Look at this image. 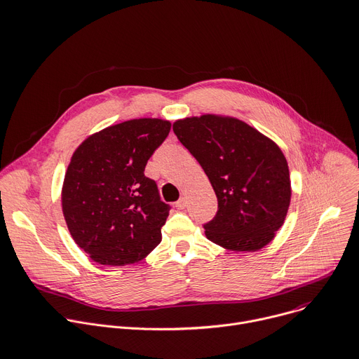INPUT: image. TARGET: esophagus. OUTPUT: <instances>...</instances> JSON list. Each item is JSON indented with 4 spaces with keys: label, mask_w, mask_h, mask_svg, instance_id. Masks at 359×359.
<instances>
[{
    "label": "esophagus",
    "mask_w": 359,
    "mask_h": 359,
    "mask_svg": "<svg viewBox=\"0 0 359 359\" xmlns=\"http://www.w3.org/2000/svg\"><path fill=\"white\" fill-rule=\"evenodd\" d=\"M175 207H177L178 210H184V208L187 207V200H185V198H181V200H180V201H177Z\"/></svg>",
    "instance_id": "obj_1"
}]
</instances>
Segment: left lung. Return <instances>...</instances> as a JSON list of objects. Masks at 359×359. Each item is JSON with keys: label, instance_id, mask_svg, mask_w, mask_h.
Listing matches in <instances>:
<instances>
[{"label": "left lung", "instance_id": "1", "mask_svg": "<svg viewBox=\"0 0 359 359\" xmlns=\"http://www.w3.org/2000/svg\"><path fill=\"white\" fill-rule=\"evenodd\" d=\"M172 130L200 163L217 195V215L204 225L208 240L238 252L268 245L291 203L290 170L281 148L226 115L177 119Z\"/></svg>", "mask_w": 359, "mask_h": 359}]
</instances>
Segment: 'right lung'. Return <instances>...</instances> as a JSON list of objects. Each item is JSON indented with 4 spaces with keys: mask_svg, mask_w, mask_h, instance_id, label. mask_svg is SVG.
<instances>
[{
    "mask_svg": "<svg viewBox=\"0 0 359 359\" xmlns=\"http://www.w3.org/2000/svg\"><path fill=\"white\" fill-rule=\"evenodd\" d=\"M170 130L167 119H128L74 151L61 191L62 214L72 240L93 261L135 264L161 243L170 205L144 170Z\"/></svg>",
    "mask_w": 359,
    "mask_h": 359,
    "instance_id": "obj_1",
    "label": "right lung"
}]
</instances>
